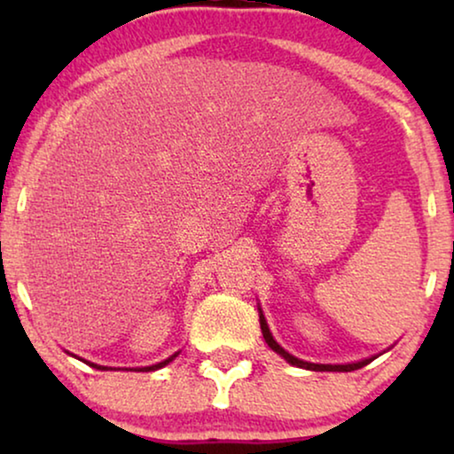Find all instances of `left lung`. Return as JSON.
I'll return each mask as SVG.
<instances>
[{
  "instance_id": "obj_1",
  "label": "left lung",
  "mask_w": 454,
  "mask_h": 454,
  "mask_svg": "<svg viewBox=\"0 0 454 454\" xmlns=\"http://www.w3.org/2000/svg\"><path fill=\"white\" fill-rule=\"evenodd\" d=\"M260 328H262V337H264L266 343H269L272 351H277L278 356H281L287 364L297 365V368H303V370H312V372H353V370L364 368V365H368L372 359H374V357H368V359H362V362H356V364H334V365L333 364H309V362H303V359H300V357L291 356L289 351H285L283 347L278 345L275 339H272V334L269 331V325H266V320H264L262 309H260Z\"/></svg>"
}]
</instances>
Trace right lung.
Instances as JSON below:
<instances>
[{
  "label": "right lung",
  "instance_id": "add662e5",
  "mask_svg": "<svg viewBox=\"0 0 454 454\" xmlns=\"http://www.w3.org/2000/svg\"><path fill=\"white\" fill-rule=\"evenodd\" d=\"M179 356V351L177 353H173L171 357H167V359H163V362H159V364H154V365H146V368H136V370H140V372H154V370H160V368H165L167 364H171L173 359H176ZM89 365H92V368H97V370H111V368H107V365H97V364H90V362H86Z\"/></svg>",
  "mask_w": 454,
  "mask_h": 454
}]
</instances>
